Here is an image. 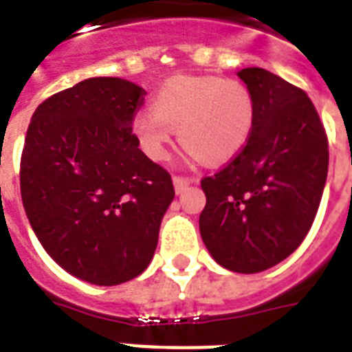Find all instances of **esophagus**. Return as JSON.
Listing matches in <instances>:
<instances>
[{"label": "esophagus", "instance_id": "34e87169", "mask_svg": "<svg viewBox=\"0 0 352 352\" xmlns=\"http://www.w3.org/2000/svg\"><path fill=\"white\" fill-rule=\"evenodd\" d=\"M195 179L193 177H182V175H173V186H175L177 193H182L190 184H193Z\"/></svg>", "mask_w": 352, "mask_h": 352}]
</instances>
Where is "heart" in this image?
I'll list each match as a JSON object with an SVG mask.
<instances>
[{
  "instance_id": "1",
  "label": "heart",
  "mask_w": 352,
  "mask_h": 352,
  "mask_svg": "<svg viewBox=\"0 0 352 352\" xmlns=\"http://www.w3.org/2000/svg\"><path fill=\"white\" fill-rule=\"evenodd\" d=\"M153 111L133 117V133L149 159L168 157L173 129L192 157L208 164L234 159L256 122V100L241 80L177 74L160 85Z\"/></svg>"
}]
</instances>
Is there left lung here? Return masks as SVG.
<instances>
[{
  "instance_id": "1",
  "label": "left lung",
  "mask_w": 352,
  "mask_h": 352,
  "mask_svg": "<svg viewBox=\"0 0 352 352\" xmlns=\"http://www.w3.org/2000/svg\"><path fill=\"white\" fill-rule=\"evenodd\" d=\"M256 100L248 142L201 179L204 245L221 267L256 274L278 265L311 230L329 170L325 127L307 93L267 69L237 73Z\"/></svg>"
}]
</instances>
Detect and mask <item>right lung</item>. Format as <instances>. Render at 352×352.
I'll list each match as a JSON object with an SVG mask.
<instances>
[{
	"label": "right lung",
	"mask_w": 352,
	"mask_h": 352,
	"mask_svg": "<svg viewBox=\"0 0 352 352\" xmlns=\"http://www.w3.org/2000/svg\"><path fill=\"white\" fill-rule=\"evenodd\" d=\"M146 91L122 78H89L36 107L25 137L19 188L47 254L93 285H120L151 261L171 175L133 133Z\"/></svg>",
	"instance_id": "right-lung-1"
}]
</instances>
